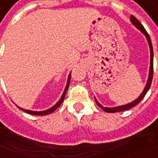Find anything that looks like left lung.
Returning <instances> with one entry per match:
<instances>
[{
  "label": "left lung",
  "mask_w": 158,
  "mask_h": 158,
  "mask_svg": "<svg viewBox=\"0 0 158 158\" xmlns=\"http://www.w3.org/2000/svg\"><path fill=\"white\" fill-rule=\"evenodd\" d=\"M130 20H131V22H132V23H133V24H134V25L139 29V30H141V31L145 34V36L147 37L148 41V44H149V48H150V69H149L148 79V82H147V84H146V86H145V88H144L143 92L141 93V95H140L137 99L135 100V101L132 102H130V103H128V104H126V105L115 107V108H104L103 106H102L99 102L96 101V99H95V102H96L97 105H98L100 108H102L104 111L109 112V113H114V112H118V111H124V110H129V109H131V108H133V107L136 106V105L141 102V100L143 99V97L145 96V94H146L148 91L149 87H150V86H151L152 79H153V72H154V68H153V48H152V43H151L150 37H149V35H148V33L147 32V31L145 30V28L143 27V25L140 23V21H139L136 17H134V16L132 15V16H131V18H130Z\"/></svg>",
  "instance_id": "1"
}]
</instances>
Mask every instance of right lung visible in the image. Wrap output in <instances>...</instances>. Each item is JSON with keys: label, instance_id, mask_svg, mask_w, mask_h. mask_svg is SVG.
<instances>
[{"label": "right lung", "instance_id": "add662e5", "mask_svg": "<svg viewBox=\"0 0 158 158\" xmlns=\"http://www.w3.org/2000/svg\"><path fill=\"white\" fill-rule=\"evenodd\" d=\"M70 81H71V73H70V75H69V78H68V81H67V85H66L65 89H64V92L63 94V95H62V97H61V99L59 100V102L55 105V106H53L50 109H48V110H43V111H31V110H24V109H21V108H19V109H21V110H23L24 111H25L26 113H29L31 114V115H36V116H44V115H48V114L52 113L53 111H55L57 108H58L61 104H62V102H64V97H65V94L66 92H67V90H68V87H69V85H70Z\"/></svg>", "mask_w": 158, "mask_h": 158}]
</instances>
